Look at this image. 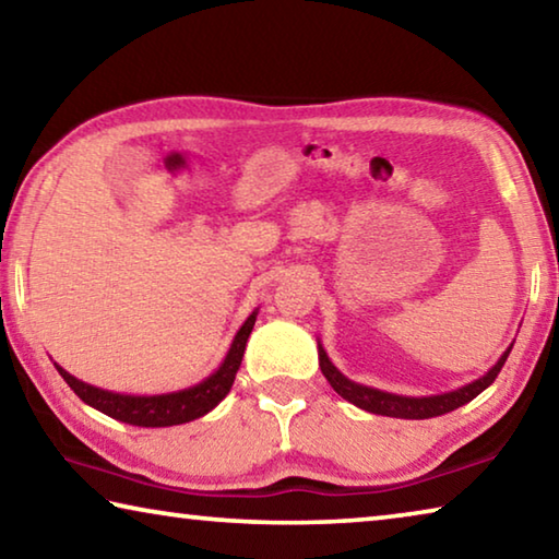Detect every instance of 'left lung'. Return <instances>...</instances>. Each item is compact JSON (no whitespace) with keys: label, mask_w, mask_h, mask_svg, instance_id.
Here are the masks:
<instances>
[{"label":"left lung","mask_w":559,"mask_h":559,"mask_svg":"<svg viewBox=\"0 0 559 559\" xmlns=\"http://www.w3.org/2000/svg\"><path fill=\"white\" fill-rule=\"evenodd\" d=\"M510 349H513V345H510L506 353L498 357V362L490 367V370L484 377H478V380L459 386V390L443 392V394H431V396H404V394L382 392V390H374V386H367V384L347 380V377L340 372L333 362H330L325 347L320 345V340H318L320 370H323L330 386H333V390L340 396H343V400L359 406V409H365L370 414L394 416V419H431V416L449 414L453 409H459V406L468 404L473 396H478L480 392L486 390V386L493 384V380L500 372V367L506 365Z\"/></svg>","instance_id":"8db88e82"}]
</instances>
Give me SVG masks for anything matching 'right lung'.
<instances>
[{
	"mask_svg": "<svg viewBox=\"0 0 559 559\" xmlns=\"http://www.w3.org/2000/svg\"><path fill=\"white\" fill-rule=\"evenodd\" d=\"M259 308L243 320L239 333L234 335L229 353H226L219 370H214L210 377H204L202 382L177 392L165 394H120L108 392L100 386H93L88 382L79 380L71 372H66L61 365H56V370L66 380V384L81 396L83 402L93 409L112 416V419L132 424V427H175V424H187L200 419V416L210 414L216 404H219L226 394H229L234 377L241 367V357L246 349V340H249L253 323H257Z\"/></svg>",
	"mask_w": 559,
	"mask_h": 559,
	"instance_id": "obj_1",
	"label": "right lung"
}]
</instances>
